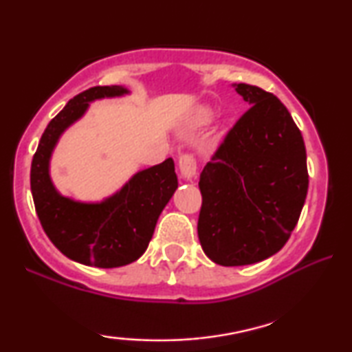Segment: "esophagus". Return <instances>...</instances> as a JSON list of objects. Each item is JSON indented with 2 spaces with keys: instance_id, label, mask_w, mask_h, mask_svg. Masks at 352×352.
<instances>
[{
  "instance_id": "34e87169",
  "label": "esophagus",
  "mask_w": 352,
  "mask_h": 352,
  "mask_svg": "<svg viewBox=\"0 0 352 352\" xmlns=\"http://www.w3.org/2000/svg\"><path fill=\"white\" fill-rule=\"evenodd\" d=\"M179 171H181V177L186 181H192L197 177V162L192 155H184L179 157Z\"/></svg>"
}]
</instances>
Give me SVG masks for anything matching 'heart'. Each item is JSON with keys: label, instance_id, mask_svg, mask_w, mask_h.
<instances>
[{"label": "heart", "instance_id": "obj_1", "mask_svg": "<svg viewBox=\"0 0 352 352\" xmlns=\"http://www.w3.org/2000/svg\"><path fill=\"white\" fill-rule=\"evenodd\" d=\"M213 110L211 109H208V107H201V109H199L197 110V113H195V123L197 124H201V126H204V124H208L211 120H213Z\"/></svg>", "mask_w": 352, "mask_h": 352}]
</instances>
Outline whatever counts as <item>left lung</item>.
I'll return each mask as SVG.
<instances>
[{"mask_svg":"<svg viewBox=\"0 0 352 352\" xmlns=\"http://www.w3.org/2000/svg\"><path fill=\"white\" fill-rule=\"evenodd\" d=\"M250 105L200 175L199 240L221 266L276 254L295 229L307 195L306 147L276 96L234 83Z\"/></svg>","mask_w":352,"mask_h":352,"instance_id":"1","label":"left lung"}]
</instances>
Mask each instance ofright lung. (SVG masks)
I'll list each match as a JSON object with an SVG mask.
<instances>
[{
  "mask_svg": "<svg viewBox=\"0 0 352 352\" xmlns=\"http://www.w3.org/2000/svg\"><path fill=\"white\" fill-rule=\"evenodd\" d=\"M128 94L124 86H96L75 96L47 124L32 162V195L43 229L60 253L85 266L120 267L141 258L177 189L173 158L134 173L99 201L76 200L56 189L51 158L62 134L85 117L91 102Z\"/></svg>",
  "mask_w": 352,
  "mask_h": 352,
  "instance_id": "add662e5",
  "label": "right lung"
}]
</instances>
